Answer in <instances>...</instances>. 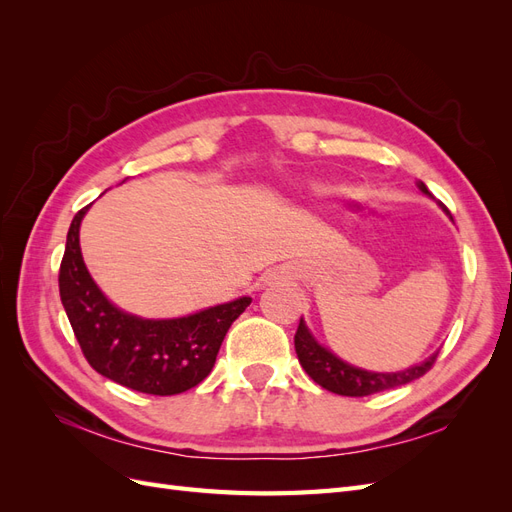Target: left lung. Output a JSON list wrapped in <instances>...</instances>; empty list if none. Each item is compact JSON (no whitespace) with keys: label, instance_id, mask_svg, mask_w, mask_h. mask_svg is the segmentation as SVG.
Here are the masks:
<instances>
[{"label":"left lung","instance_id":"1","mask_svg":"<svg viewBox=\"0 0 512 512\" xmlns=\"http://www.w3.org/2000/svg\"><path fill=\"white\" fill-rule=\"evenodd\" d=\"M416 185L423 194L431 196V192L427 190V185L423 181H418ZM446 215H448V211H446ZM294 350H297L299 363L307 371L309 378H312L316 384H320L322 389H327L337 395H346V397H365V395H374L380 391L395 389V386H401V384H408L416 378L425 376L431 369V365L436 363V356H438V352H433L423 363L412 365V367L401 369V371H386V374L384 371H367V369L354 367V365L342 361L331 350L318 344L312 331L307 329L303 318L299 322L297 335H294Z\"/></svg>","mask_w":512,"mask_h":512}]
</instances>
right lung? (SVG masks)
<instances>
[{"label": "right lung", "instance_id": "right-lung-1", "mask_svg": "<svg viewBox=\"0 0 512 512\" xmlns=\"http://www.w3.org/2000/svg\"><path fill=\"white\" fill-rule=\"evenodd\" d=\"M89 205L74 215L59 267V297L87 363L98 374L147 395H177L203 382L250 297L181 318L153 320L123 312L104 297L83 262L79 230Z\"/></svg>", "mask_w": 512, "mask_h": 512}]
</instances>
